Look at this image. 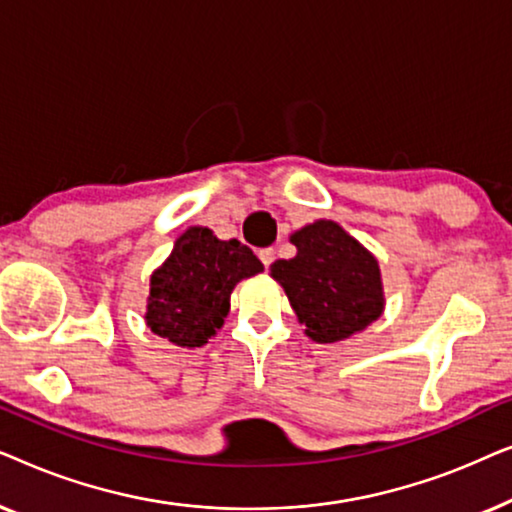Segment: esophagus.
<instances>
[{
    "label": "esophagus",
    "mask_w": 512,
    "mask_h": 512,
    "mask_svg": "<svg viewBox=\"0 0 512 512\" xmlns=\"http://www.w3.org/2000/svg\"><path fill=\"white\" fill-rule=\"evenodd\" d=\"M258 258H261L265 268H270L272 261H275V249H272V247H265V249H261V251H258Z\"/></svg>",
    "instance_id": "esophagus-1"
}]
</instances>
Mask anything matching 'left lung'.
Here are the masks:
<instances>
[{
  "instance_id": "8db88e82",
  "label": "left lung",
  "mask_w": 512,
  "mask_h": 512,
  "mask_svg": "<svg viewBox=\"0 0 512 512\" xmlns=\"http://www.w3.org/2000/svg\"><path fill=\"white\" fill-rule=\"evenodd\" d=\"M291 242L298 254L272 263L270 275L284 286L314 342L345 340L380 317V265L338 223H312L291 235Z\"/></svg>"
}]
</instances>
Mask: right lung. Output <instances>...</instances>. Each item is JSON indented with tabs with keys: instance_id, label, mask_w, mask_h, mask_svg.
Segmentation results:
<instances>
[{
	"instance_id": "obj_1",
	"label": "right lung",
	"mask_w": 512,
	"mask_h": 512,
	"mask_svg": "<svg viewBox=\"0 0 512 512\" xmlns=\"http://www.w3.org/2000/svg\"><path fill=\"white\" fill-rule=\"evenodd\" d=\"M261 270L263 263L247 244L188 228L151 275L146 324L174 345L202 347L221 328L235 284Z\"/></svg>"
}]
</instances>
